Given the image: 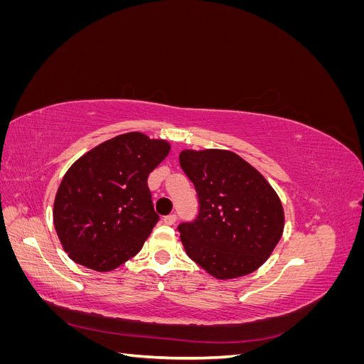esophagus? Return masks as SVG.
<instances>
[{"instance_id": "1", "label": "esophagus", "mask_w": 364, "mask_h": 364, "mask_svg": "<svg viewBox=\"0 0 364 364\" xmlns=\"http://www.w3.org/2000/svg\"><path fill=\"white\" fill-rule=\"evenodd\" d=\"M176 218H178V217H176V214H170V215H165L164 217V223L165 225H174L176 223Z\"/></svg>"}]
</instances>
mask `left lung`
<instances>
[{"mask_svg": "<svg viewBox=\"0 0 364 364\" xmlns=\"http://www.w3.org/2000/svg\"><path fill=\"white\" fill-rule=\"evenodd\" d=\"M179 162L199 202L193 222L178 226L188 257L218 279L255 272L282 235L278 194L232 151L185 150Z\"/></svg>", "mask_w": 364, "mask_h": 364, "instance_id": "1", "label": "left lung"}]
</instances>
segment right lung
Wrapping results in <instances>:
<instances>
[{"instance_id": "right-lung-1", "label": "right lung", "mask_w": 364, "mask_h": 364, "mask_svg": "<svg viewBox=\"0 0 364 364\" xmlns=\"http://www.w3.org/2000/svg\"><path fill=\"white\" fill-rule=\"evenodd\" d=\"M168 151V142L129 132L71 165L58 190L53 220L73 261L109 272L136 255L159 222L147 178Z\"/></svg>"}]
</instances>
